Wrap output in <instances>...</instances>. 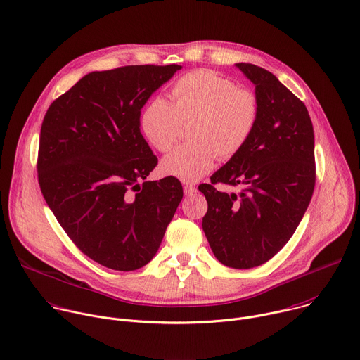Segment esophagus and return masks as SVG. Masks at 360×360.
<instances>
[{
  "label": "esophagus",
  "instance_id": "1",
  "mask_svg": "<svg viewBox=\"0 0 360 360\" xmlns=\"http://www.w3.org/2000/svg\"><path fill=\"white\" fill-rule=\"evenodd\" d=\"M184 192H185V195H192L193 192H196V188H195V185H192V184H185Z\"/></svg>",
  "mask_w": 360,
  "mask_h": 360
}]
</instances>
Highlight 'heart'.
<instances>
[{
    "label": "heart",
    "instance_id": "heart-1",
    "mask_svg": "<svg viewBox=\"0 0 360 360\" xmlns=\"http://www.w3.org/2000/svg\"><path fill=\"white\" fill-rule=\"evenodd\" d=\"M171 102L152 98L141 114L146 141L160 152L178 142L184 124H191V142L161 162V172L184 182H196L218 160H231L246 146L259 121L256 94L211 70H195L171 86Z\"/></svg>",
    "mask_w": 360,
    "mask_h": 360
}]
</instances>
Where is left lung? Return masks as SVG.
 Here are the masks:
<instances>
[{
	"label": "left lung",
	"instance_id": "1",
	"mask_svg": "<svg viewBox=\"0 0 360 360\" xmlns=\"http://www.w3.org/2000/svg\"><path fill=\"white\" fill-rule=\"evenodd\" d=\"M253 82L259 121L246 146L198 189L208 202L202 228L225 266H261L286 245L312 199L315 136L303 102L278 78L253 64H236ZM217 183L240 186L219 193Z\"/></svg>",
	"mask_w": 360,
	"mask_h": 360
}]
</instances>
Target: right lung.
<instances>
[{
  "mask_svg": "<svg viewBox=\"0 0 360 360\" xmlns=\"http://www.w3.org/2000/svg\"><path fill=\"white\" fill-rule=\"evenodd\" d=\"M178 70L148 64L89 72L44 117L42 196L74 245L105 268L145 266L184 196L174 176L145 181L158 158L139 131L141 108Z\"/></svg>",
  "mask_w": 360,
  "mask_h": 360,
  "instance_id": "obj_1",
  "label": "right lung"
}]
</instances>
